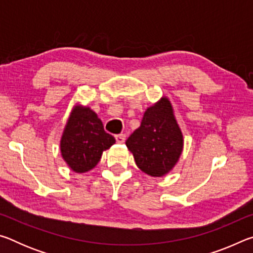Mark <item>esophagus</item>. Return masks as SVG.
Segmentation results:
<instances>
[{
	"mask_svg": "<svg viewBox=\"0 0 253 253\" xmlns=\"http://www.w3.org/2000/svg\"><path fill=\"white\" fill-rule=\"evenodd\" d=\"M125 139H126V135L125 134H119V135H116V142L118 144H123L125 143Z\"/></svg>",
	"mask_w": 253,
	"mask_h": 253,
	"instance_id": "34e87169",
	"label": "esophagus"
}]
</instances>
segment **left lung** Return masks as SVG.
Wrapping results in <instances>:
<instances>
[{
	"instance_id": "obj_1",
	"label": "left lung",
	"mask_w": 253,
	"mask_h": 253,
	"mask_svg": "<svg viewBox=\"0 0 253 253\" xmlns=\"http://www.w3.org/2000/svg\"><path fill=\"white\" fill-rule=\"evenodd\" d=\"M183 145L182 130L168 97L148 107L139 128L126 140L138 169L154 177L164 176L174 169Z\"/></svg>"
}]
</instances>
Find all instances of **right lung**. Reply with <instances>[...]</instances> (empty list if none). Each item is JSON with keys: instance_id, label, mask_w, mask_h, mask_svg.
Returning a JSON list of instances; mask_svg holds the SVG:
<instances>
[{"instance_id": "obj_1", "label": "right lung", "mask_w": 253, "mask_h": 253, "mask_svg": "<svg viewBox=\"0 0 253 253\" xmlns=\"http://www.w3.org/2000/svg\"><path fill=\"white\" fill-rule=\"evenodd\" d=\"M116 140L106 132L97 114L87 106L77 105L63 129L60 152L63 161L76 173L92 169L100 161L102 152Z\"/></svg>"}]
</instances>
